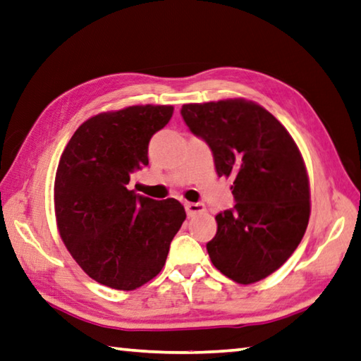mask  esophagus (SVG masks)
Segmentation results:
<instances>
[{
	"label": "esophagus",
	"mask_w": 361,
	"mask_h": 361,
	"mask_svg": "<svg viewBox=\"0 0 361 361\" xmlns=\"http://www.w3.org/2000/svg\"><path fill=\"white\" fill-rule=\"evenodd\" d=\"M185 208H186L188 216H195V214H200V213L205 212V205H203V203H200V202H197V203L188 202Z\"/></svg>",
	"instance_id": "1"
}]
</instances>
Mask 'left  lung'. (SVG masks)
I'll use <instances>...</instances> for the list:
<instances>
[{"label": "left lung", "mask_w": 361, "mask_h": 361, "mask_svg": "<svg viewBox=\"0 0 361 361\" xmlns=\"http://www.w3.org/2000/svg\"><path fill=\"white\" fill-rule=\"evenodd\" d=\"M181 116L212 149L218 175L233 180L235 205L216 214L209 259L235 283H257L290 257L306 232L310 181L303 158L283 124L254 102L185 104Z\"/></svg>", "instance_id": "1"}]
</instances>
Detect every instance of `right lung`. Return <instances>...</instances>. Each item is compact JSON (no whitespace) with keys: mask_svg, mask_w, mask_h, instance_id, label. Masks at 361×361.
Listing matches in <instances>:
<instances>
[{"mask_svg":"<svg viewBox=\"0 0 361 361\" xmlns=\"http://www.w3.org/2000/svg\"><path fill=\"white\" fill-rule=\"evenodd\" d=\"M172 106H133L85 121L64 148L55 176L61 240L91 279L134 290L166 264L186 212L175 199L129 191L130 173L148 166V143Z\"/></svg>","mask_w":361,"mask_h":361,"instance_id":"add662e5","label":"right lung"}]
</instances>
